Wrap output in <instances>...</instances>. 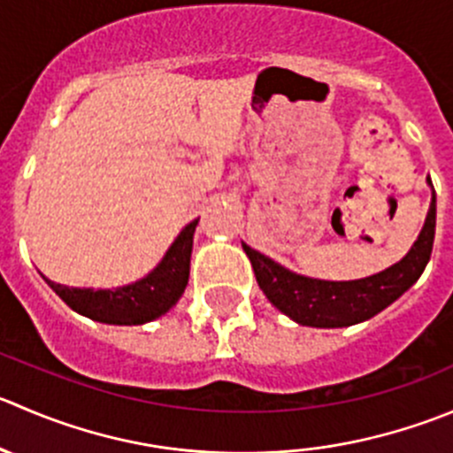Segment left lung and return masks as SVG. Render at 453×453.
<instances>
[{"label": "left lung", "mask_w": 453, "mask_h": 453, "mask_svg": "<svg viewBox=\"0 0 453 453\" xmlns=\"http://www.w3.org/2000/svg\"><path fill=\"white\" fill-rule=\"evenodd\" d=\"M434 234H436V192L432 186V205L416 243L401 261L367 279H310V276L294 274L250 245L243 243V250L252 263L258 288L276 310L307 327H348L383 311L420 279L432 257Z\"/></svg>", "instance_id": "1"}]
</instances>
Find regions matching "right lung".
I'll return each mask as SVG.
<instances>
[{"mask_svg":"<svg viewBox=\"0 0 453 453\" xmlns=\"http://www.w3.org/2000/svg\"><path fill=\"white\" fill-rule=\"evenodd\" d=\"M196 223L199 219L183 227L181 234L174 239L165 257L150 274L124 288H68V285L52 283L50 279L46 280L65 305L88 319L108 325H143L148 320L159 319L181 298L188 276H190L192 236H195Z\"/></svg>","mask_w":453,"mask_h":453,"instance_id":"1","label":"right lung"}]
</instances>
